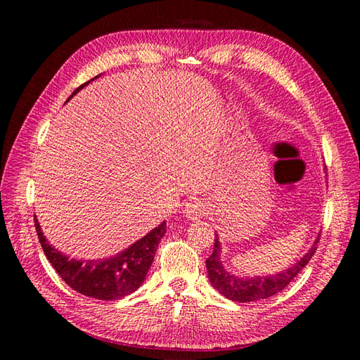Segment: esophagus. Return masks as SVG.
Masks as SVG:
<instances>
[{"label":"esophagus","instance_id":"obj_1","mask_svg":"<svg viewBox=\"0 0 360 360\" xmlns=\"http://www.w3.org/2000/svg\"><path fill=\"white\" fill-rule=\"evenodd\" d=\"M205 212V207L202 204V201H191L186 204V207H184V213H186L188 217H191V219H198V217H201Z\"/></svg>","mask_w":360,"mask_h":360}]
</instances>
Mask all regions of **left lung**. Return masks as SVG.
<instances>
[{"mask_svg":"<svg viewBox=\"0 0 360 360\" xmlns=\"http://www.w3.org/2000/svg\"><path fill=\"white\" fill-rule=\"evenodd\" d=\"M320 242V236L317 240L314 242V246L311 248L307 255H303L296 264L292 267L282 271V274H276L274 276L267 278H238L224 269L219 254H221V245L217 234L214 237V246L212 255L205 259L207 271H209V278L212 285L219 291L222 296L234 302H255L261 299H267L275 296V294L284 290L290 282L299 275V271L309 263V259L317 250V243Z\"/></svg>","mask_w":360,"mask_h":360,"instance_id":"8db88e82","label":"left lung"}]
</instances>
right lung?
<instances>
[{
    "label": "right lung",
    "mask_w": 360,
    "mask_h": 360,
    "mask_svg": "<svg viewBox=\"0 0 360 360\" xmlns=\"http://www.w3.org/2000/svg\"><path fill=\"white\" fill-rule=\"evenodd\" d=\"M86 84H90V81L78 86L73 94L78 93ZM34 225L43 252L61 279L75 291L99 300L122 299L143 284L147 271L153 263L160 238L167 231V222H162L146 237L139 238L132 246L111 258L73 259L63 255L60 250L48 243L41 234L36 217Z\"/></svg>",
    "instance_id": "add662e5"
}]
</instances>
